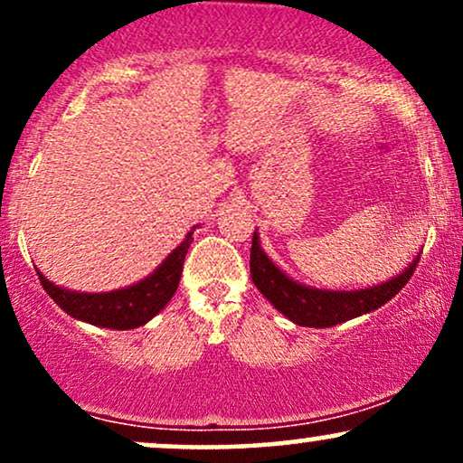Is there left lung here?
<instances>
[{
    "label": "left lung",
    "mask_w": 463,
    "mask_h": 463,
    "mask_svg": "<svg viewBox=\"0 0 463 463\" xmlns=\"http://www.w3.org/2000/svg\"><path fill=\"white\" fill-rule=\"evenodd\" d=\"M416 265L418 257L394 279L365 287V289H317V287L302 285L298 280L289 279L279 265H274L272 259L261 250L257 231H254L252 248H250V276H252L257 289L285 317H289L298 326L311 328L335 326V324L353 320V317L383 307L407 285Z\"/></svg>",
    "instance_id": "obj_1"
}]
</instances>
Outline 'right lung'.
<instances>
[{
    "label": "right lung",
    "instance_id": "1",
    "mask_svg": "<svg viewBox=\"0 0 463 463\" xmlns=\"http://www.w3.org/2000/svg\"><path fill=\"white\" fill-rule=\"evenodd\" d=\"M194 231L195 228H191L180 241V246L172 250L167 259L150 276H146L139 283L124 287V289L87 294V291H71L50 283L41 274V269H36V274H39L41 285L50 294V298L67 316L93 324V326L128 331V328L143 326L146 322H150L176 294L180 274H183L184 254H187L191 241H194Z\"/></svg>",
    "mask_w": 463,
    "mask_h": 463
}]
</instances>
